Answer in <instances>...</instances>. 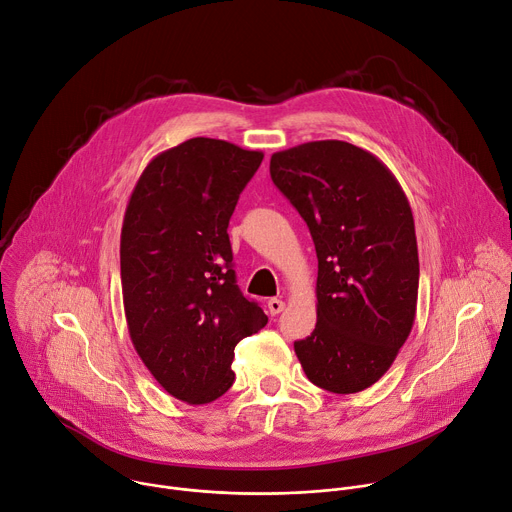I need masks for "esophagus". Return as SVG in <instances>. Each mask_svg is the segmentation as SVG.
I'll use <instances>...</instances> for the list:
<instances>
[{
	"label": "esophagus",
	"mask_w": 512,
	"mask_h": 512,
	"mask_svg": "<svg viewBox=\"0 0 512 512\" xmlns=\"http://www.w3.org/2000/svg\"><path fill=\"white\" fill-rule=\"evenodd\" d=\"M283 306H285V304H283L281 300H277V298H271V300L267 302V310H269L271 316H277V314L283 310Z\"/></svg>",
	"instance_id": "obj_1"
}]
</instances>
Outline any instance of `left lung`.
I'll list each match as a JSON object with an SVG mask.
<instances>
[{
    "label": "left lung",
    "mask_w": 512,
    "mask_h": 512,
    "mask_svg": "<svg viewBox=\"0 0 512 512\" xmlns=\"http://www.w3.org/2000/svg\"><path fill=\"white\" fill-rule=\"evenodd\" d=\"M269 172L318 255V322L294 342L302 369L330 393L369 389L415 320L419 257L409 200L377 156L338 139L277 152Z\"/></svg>",
    "instance_id": "1"
}]
</instances>
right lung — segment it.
I'll list each match as a JSON object with an SVG mask.
<instances>
[{
    "instance_id": "add662e5",
    "label": "right lung",
    "mask_w": 512,
    "mask_h": 512,
    "mask_svg": "<svg viewBox=\"0 0 512 512\" xmlns=\"http://www.w3.org/2000/svg\"><path fill=\"white\" fill-rule=\"evenodd\" d=\"M263 154L192 137L141 172L123 216L121 289L129 336L176 399L225 395L235 346L267 324L237 285L229 221Z\"/></svg>"
}]
</instances>
